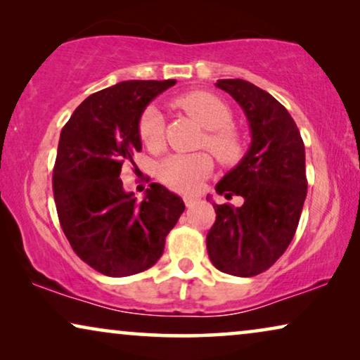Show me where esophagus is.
I'll list each match as a JSON object with an SVG mask.
<instances>
[{
	"mask_svg": "<svg viewBox=\"0 0 360 360\" xmlns=\"http://www.w3.org/2000/svg\"><path fill=\"white\" fill-rule=\"evenodd\" d=\"M184 201H185V206L186 208H190V206L196 205L200 201L198 196H184Z\"/></svg>",
	"mask_w": 360,
	"mask_h": 360,
	"instance_id": "esophagus-1",
	"label": "esophagus"
}]
</instances>
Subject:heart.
<instances>
[{
	"mask_svg": "<svg viewBox=\"0 0 360 360\" xmlns=\"http://www.w3.org/2000/svg\"><path fill=\"white\" fill-rule=\"evenodd\" d=\"M175 105L193 117L206 134L201 146L206 147L219 164L234 165L243 159L244 142L234 127L229 126L231 110L226 103L210 91H188L175 100ZM164 136V117L155 106H149L139 120V137L147 147H157ZM213 170V160L206 152L175 154L159 162L157 176L167 188L179 193L198 190L201 181Z\"/></svg>",
	"mask_w": 360,
	"mask_h": 360,
	"instance_id": "1",
	"label": "heart"
}]
</instances>
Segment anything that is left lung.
Instances as JSON below:
<instances>
[{
  "mask_svg": "<svg viewBox=\"0 0 360 360\" xmlns=\"http://www.w3.org/2000/svg\"><path fill=\"white\" fill-rule=\"evenodd\" d=\"M249 121L250 147L228 172L216 191L243 196L234 208L216 205V221L206 236V249L218 270L254 277L277 262L292 243L307 198L304 144L293 117L262 88L240 78L218 80Z\"/></svg>",
  "mask_w": 360,
  "mask_h": 360,
  "instance_id": "8db88e82",
  "label": "left lung"
}]
</instances>
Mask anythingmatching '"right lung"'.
<instances>
[{
  "mask_svg": "<svg viewBox=\"0 0 360 360\" xmlns=\"http://www.w3.org/2000/svg\"><path fill=\"white\" fill-rule=\"evenodd\" d=\"M175 80H131L93 93L63 126L52 188L58 221L83 262L108 277H127L160 259L184 200L150 184L142 201L126 193L121 167L141 152L146 106Z\"/></svg>",
  "mask_w": 360,
  "mask_h": 360,
  "instance_id": "right-lung-1",
  "label": "right lung"
}]
</instances>
